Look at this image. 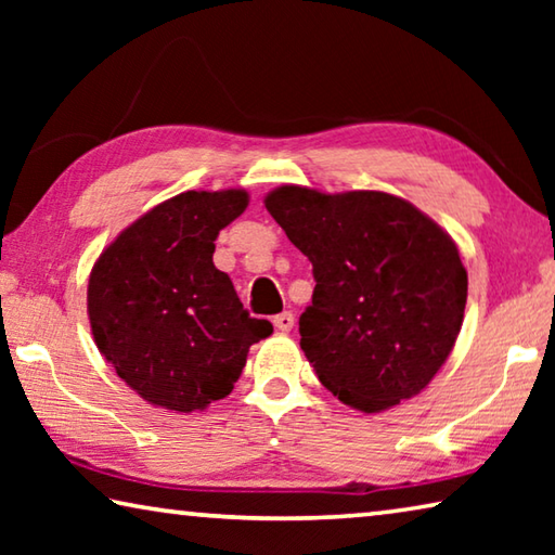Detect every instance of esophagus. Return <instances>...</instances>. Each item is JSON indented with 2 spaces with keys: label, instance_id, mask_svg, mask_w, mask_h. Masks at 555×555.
Wrapping results in <instances>:
<instances>
[{
  "label": "esophagus",
  "instance_id": "1",
  "mask_svg": "<svg viewBox=\"0 0 555 555\" xmlns=\"http://www.w3.org/2000/svg\"><path fill=\"white\" fill-rule=\"evenodd\" d=\"M274 325H276L279 333H288L291 327H294V313H291V311L279 313V315L274 318Z\"/></svg>",
  "mask_w": 555,
  "mask_h": 555
}]
</instances>
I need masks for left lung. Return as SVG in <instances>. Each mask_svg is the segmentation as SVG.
Here are the masks:
<instances>
[{
  "label": "left lung",
  "mask_w": 555,
  "mask_h": 555,
  "mask_svg": "<svg viewBox=\"0 0 555 555\" xmlns=\"http://www.w3.org/2000/svg\"><path fill=\"white\" fill-rule=\"evenodd\" d=\"M264 205L313 264L298 333L323 387L364 413L424 391L465 315L467 271L453 237L382 191L281 185Z\"/></svg>",
  "instance_id": "left-lung-1"
}]
</instances>
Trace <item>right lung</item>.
Here are the masks:
<instances>
[{"label":"right lung","instance_id":"right-lung-1","mask_svg":"<svg viewBox=\"0 0 555 555\" xmlns=\"http://www.w3.org/2000/svg\"><path fill=\"white\" fill-rule=\"evenodd\" d=\"M247 205L242 188L185 191L121 230L90 271L98 350L154 406L191 413L224 399L249 347L274 333L212 264L220 230Z\"/></svg>","mask_w":555,"mask_h":555}]
</instances>
